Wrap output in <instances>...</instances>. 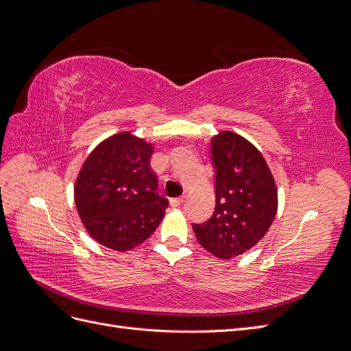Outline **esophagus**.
<instances>
[{"label": "esophagus", "mask_w": 351, "mask_h": 351, "mask_svg": "<svg viewBox=\"0 0 351 351\" xmlns=\"http://www.w3.org/2000/svg\"><path fill=\"white\" fill-rule=\"evenodd\" d=\"M186 202V196H182V197H174V199H171L169 200V204H171V206H174V208H177V206H182L183 204Z\"/></svg>", "instance_id": "1"}]
</instances>
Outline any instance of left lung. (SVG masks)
Returning <instances> with one entry per match:
<instances>
[{
	"instance_id": "obj_1",
	"label": "left lung",
	"mask_w": 351,
	"mask_h": 351,
	"mask_svg": "<svg viewBox=\"0 0 351 351\" xmlns=\"http://www.w3.org/2000/svg\"><path fill=\"white\" fill-rule=\"evenodd\" d=\"M215 169V209L193 224L197 241L215 256L230 259L253 247L277 214V189L262 154L244 137L222 132L210 142Z\"/></svg>"
}]
</instances>
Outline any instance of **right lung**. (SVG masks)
I'll return each instance as SVG.
<instances>
[{
  "mask_svg": "<svg viewBox=\"0 0 351 351\" xmlns=\"http://www.w3.org/2000/svg\"><path fill=\"white\" fill-rule=\"evenodd\" d=\"M152 146L119 133L84 161L74 187L77 212L89 234L117 252L136 247L164 218L168 200L156 193L149 167Z\"/></svg>",
  "mask_w": 351,
  "mask_h": 351,
  "instance_id": "1",
  "label": "right lung"
}]
</instances>
